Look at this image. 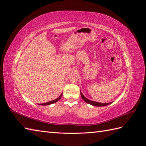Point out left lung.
<instances>
[{
    "instance_id": "1",
    "label": "left lung",
    "mask_w": 146,
    "mask_h": 146,
    "mask_svg": "<svg viewBox=\"0 0 146 146\" xmlns=\"http://www.w3.org/2000/svg\"><path fill=\"white\" fill-rule=\"evenodd\" d=\"M80 94H81V97L82 98L85 100L86 103L88 104H90L92 105L93 106H96V107H104V106H107L109 104H110L111 103H107V104H104V103H99V102H94V101H92V100H90L89 99H86L85 96H84L83 95V94L82 93V92L80 91Z\"/></svg>"
}]
</instances>
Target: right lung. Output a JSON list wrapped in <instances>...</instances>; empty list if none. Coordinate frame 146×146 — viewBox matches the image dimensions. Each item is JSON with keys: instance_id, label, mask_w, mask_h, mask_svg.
Segmentation results:
<instances>
[{"instance_id": "right-lung-1", "label": "right lung", "mask_w": 146, "mask_h": 146, "mask_svg": "<svg viewBox=\"0 0 146 146\" xmlns=\"http://www.w3.org/2000/svg\"><path fill=\"white\" fill-rule=\"evenodd\" d=\"M62 94H63V93L60 96V97H59L58 98H57V99H55V100H52V101H50V102H47V103L41 104H39V105H50V104H54V103L56 102H58V101L61 99V96H62Z\"/></svg>"}]
</instances>
